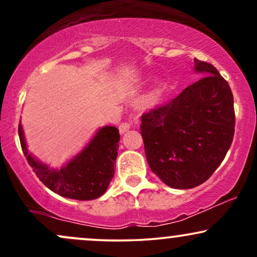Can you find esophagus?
<instances>
[{
	"label": "esophagus",
	"instance_id": "34e87169",
	"mask_svg": "<svg viewBox=\"0 0 257 257\" xmlns=\"http://www.w3.org/2000/svg\"><path fill=\"white\" fill-rule=\"evenodd\" d=\"M131 128H132V124H131V123H129V122H123V123H120L119 126H118L120 134H124V133L128 132Z\"/></svg>",
	"mask_w": 257,
	"mask_h": 257
}]
</instances>
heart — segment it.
Segmentation results:
<instances>
[{
    "mask_svg": "<svg viewBox=\"0 0 257 257\" xmlns=\"http://www.w3.org/2000/svg\"><path fill=\"white\" fill-rule=\"evenodd\" d=\"M157 93H158V91H157V90H156V91H153V93L151 94V98H150V100H151V101H152V100H155V98H156V95H157Z\"/></svg>",
    "mask_w": 257,
    "mask_h": 257,
    "instance_id": "obj_1",
    "label": "heart"
}]
</instances>
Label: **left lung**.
I'll use <instances>...</instances> for the list:
<instances>
[{
  "label": "left lung",
  "mask_w": 257,
  "mask_h": 257,
  "mask_svg": "<svg viewBox=\"0 0 257 257\" xmlns=\"http://www.w3.org/2000/svg\"><path fill=\"white\" fill-rule=\"evenodd\" d=\"M203 77L141 116L147 163L164 184L193 188L222 163L234 135L233 94L213 65L194 59Z\"/></svg>",
  "instance_id": "obj_1"
}]
</instances>
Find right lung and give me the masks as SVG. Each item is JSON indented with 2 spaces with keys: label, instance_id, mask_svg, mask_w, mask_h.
<instances>
[{
  "label": "right lung",
  "instance_id": "right-lung-1",
  "mask_svg": "<svg viewBox=\"0 0 257 257\" xmlns=\"http://www.w3.org/2000/svg\"><path fill=\"white\" fill-rule=\"evenodd\" d=\"M18 132L26 161L37 178L53 192L65 198L90 200L99 198L107 190L118 155L119 133L116 126L99 129L90 143L61 169H52L28 151L20 122Z\"/></svg>",
  "mask_w": 257,
  "mask_h": 257
}]
</instances>
